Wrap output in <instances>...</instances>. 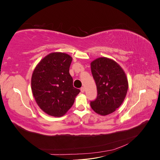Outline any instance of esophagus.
Wrapping results in <instances>:
<instances>
[{"label": "esophagus", "instance_id": "34e87169", "mask_svg": "<svg viewBox=\"0 0 160 160\" xmlns=\"http://www.w3.org/2000/svg\"><path fill=\"white\" fill-rule=\"evenodd\" d=\"M81 91L82 92V93H83V92L85 91V88H84V87H82V88H81Z\"/></svg>", "mask_w": 160, "mask_h": 160}]
</instances>
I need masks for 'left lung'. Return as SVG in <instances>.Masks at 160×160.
Wrapping results in <instances>:
<instances>
[{
    "label": "left lung",
    "instance_id": "1",
    "mask_svg": "<svg viewBox=\"0 0 160 160\" xmlns=\"http://www.w3.org/2000/svg\"><path fill=\"white\" fill-rule=\"evenodd\" d=\"M98 96L91 101L93 110L101 115L114 112L122 104L128 89L126 75L115 61L105 57L97 59L91 63Z\"/></svg>",
    "mask_w": 160,
    "mask_h": 160
}]
</instances>
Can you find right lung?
Returning a JSON list of instances; mask_svg holds the SVG:
<instances>
[{
    "instance_id": "right-lung-1",
    "label": "right lung",
    "mask_w": 160,
    "mask_h": 160,
    "mask_svg": "<svg viewBox=\"0 0 160 160\" xmlns=\"http://www.w3.org/2000/svg\"><path fill=\"white\" fill-rule=\"evenodd\" d=\"M72 58L53 52L40 61L33 71L31 89L39 108L48 115H63L73 105L80 90L72 85L69 67Z\"/></svg>"
}]
</instances>
